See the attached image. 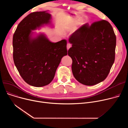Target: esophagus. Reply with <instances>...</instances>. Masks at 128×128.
Returning a JSON list of instances; mask_svg holds the SVG:
<instances>
[{"label": "esophagus", "mask_w": 128, "mask_h": 128, "mask_svg": "<svg viewBox=\"0 0 128 128\" xmlns=\"http://www.w3.org/2000/svg\"><path fill=\"white\" fill-rule=\"evenodd\" d=\"M71 47V44L70 43H68L67 44V49L68 50Z\"/></svg>", "instance_id": "obj_1"}]
</instances>
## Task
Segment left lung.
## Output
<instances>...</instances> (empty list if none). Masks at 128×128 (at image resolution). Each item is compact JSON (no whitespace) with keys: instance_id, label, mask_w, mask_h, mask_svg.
Listing matches in <instances>:
<instances>
[{"instance_id":"8db88e82","label":"left lung","mask_w":128,"mask_h":128,"mask_svg":"<svg viewBox=\"0 0 128 128\" xmlns=\"http://www.w3.org/2000/svg\"><path fill=\"white\" fill-rule=\"evenodd\" d=\"M73 75L78 82L93 86L108 76L115 58L116 37L110 24L105 20L86 23L70 36Z\"/></svg>"}]
</instances>
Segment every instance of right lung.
I'll return each instance as SVG.
<instances>
[{
    "label": "right lung",
    "instance_id": "1",
    "mask_svg": "<svg viewBox=\"0 0 128 128\" xmlns=\"http://www.w3.org/2000/svg\"><path fill=\"white\" fill-rule=\"evenodd\" d=\"M48 11L30 13L20 22L13 36V57L16 68L28 84L43 86L54 78L62 58L68 54L67 41L52 42L43 33L35 30L51 24Z\"/></svg>",
    "mask_w": 128,
    "mask_h": 128
}]
</instances>
